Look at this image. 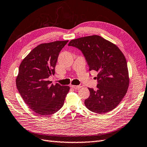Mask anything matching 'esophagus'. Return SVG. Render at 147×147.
<instances>
[{
    "label": "esophagus",
    "mask_w": 147,
    "mask_h": 147,
    "mask_svg": "<svg viewBox=\"0 0 147 147\" xmlns=\"http://www.w3.org/2000/svg\"><path fill=\"white\" fill-rule=\"evenodd\" d=\"M71 87L73 88L74 89H80L81 87H82L81 86H75V85H71Z\"/></svg>",
    "instance_id": "esophagus-1"
}]
</instances>
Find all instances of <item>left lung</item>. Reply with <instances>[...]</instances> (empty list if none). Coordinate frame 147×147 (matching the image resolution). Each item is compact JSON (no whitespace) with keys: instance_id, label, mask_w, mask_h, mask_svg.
<instances>
[{"instance_id":"8db88e82","label":"left lung","mask_w":147,"mask_h":147,"mask_svg":"<svg viewBox=\"0 0 147 147\" xmlns=\"http://www.w3.org/2000/svg\"><path fill=\"white\" fill-rule=\"evenodd\" d=\"M68 45L80 50L89 71L98 73L97 89L89 88L90 96L85 100L86 107L98 114L115 109L129 85L127 61L123 52L115 44L97 35L71 40Z\"/></svg>"}]
</instances>
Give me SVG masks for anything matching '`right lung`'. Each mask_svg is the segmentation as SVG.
Here are the masks:
<instances>
[{"mask_svg":"<svg viewBox=\"0 0 147 147\" xmlns=\"http://www.w3.org/2000/svg\"><path fill=\"white\" fill-rule=\"evenodd\" d=\"M68 40L41 44L21 63L16 84L29 108L40 116L51 115L63 107L69 86L51 84L59 53Z\"/></svg>","mask_w":147,"mask_h":147,"instance_id":"right-lung-1","label":"right lung"}]
</instances>
